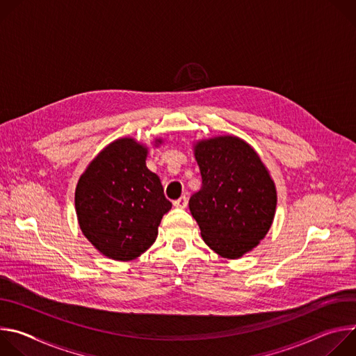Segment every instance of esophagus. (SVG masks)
Here are the masks:
<instances>
[{
	"label": "esophagus",
	"mask_w": 356,
	"mask_h": 356,
	"mask_svg": "<svg viewBox=\"0 0 356 356\" xmlns=\"http://www.w3.org/2000/svg\"><path fill=\"white\" fill-rule=\"evenodd\" d=\"M173 206H175L176 209H186V206H187V198H186V195H181L180 198L175 200V201H173Z\"/></svg>",
	"instance_id": "34e87169"
}]
</instances>
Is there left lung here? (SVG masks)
<instances>
[{"instance_id": "8db88e82", "label": "left lung", "mask_w": 356, "mask_h": 356, "mask_svg": "<svg viewBox=\"0 0 356 356\" xmlns=\"http://www.w3.org/2000/svg\"><path fill=\"white\" fill-rule=\"evenodd\" d=\"M201 188L188 209L204 242L220 257L238 259L269 232L277 204L273 179L257 150L234 135L197 140Z\"/></svg>"}]
</instances>
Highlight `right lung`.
Segmentation results:
<instances>
[{
    "label": "right lung",
    "mask_w": 356,
    "mask_h": 356,
    "mask_svg": "<svg viewBox=\"0 0 356 356\" xmlns=\"http://www.w3.org/2000/svg\"><path fill=\"white\" fill-rule=\"evenodd\" d=\"M162 139H155V146ZM147 146L134 138L107 145L80 176L74 204L80 229L114 261H132L156 241L162 217L172 209L161 179L146 168Z\"/></svg>",
    "instance_id": "obj_1"
}]
</instances>
